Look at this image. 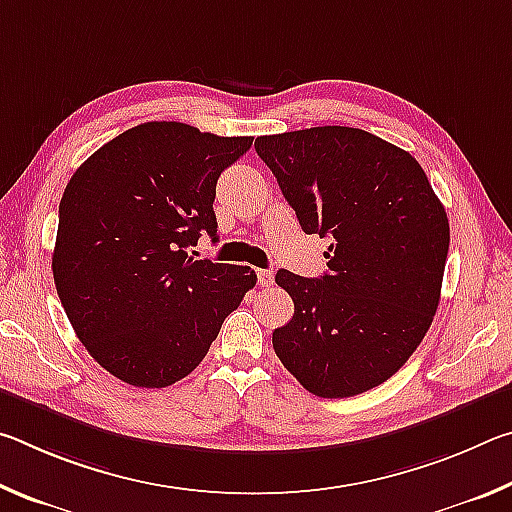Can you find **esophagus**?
Returning <instances> with one entry per match:
<instances>
[{"label":"esophagus","mask_w":512,"mask_h":512,"mask_svg":"<svg viewBox=\"0 0 512 512\" xmlns=\"http://www.w3.org/2000/svg\"><path fill=\"white\" fill-rule=\"evenodd\" d=\"M257 282H259V287H271V284H273V273L266 271V268H259V271H257Z\"/></svg>","instance_id":"34e87169"}]
</instances>
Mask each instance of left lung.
<instances>
[{
    "mask_svg": "<svg viewBox=\"0 0 512 512\" xmlns=\"http://www.w3.org/2000/svg\"><path fill=\"white\" fill-rule=\"evenodd\" d=\"M307 235L329 237L327 273L275 275L293 318L273 350L309 393L352 397L384 384L438 309L449 221L411 153L348 126L255 140Z\"/></svg>",
    "mask_w": 512,
    "mask_h": 512,
    "instance_id": "left-lung-1",
    "label": "left lung"
}]
</instances>
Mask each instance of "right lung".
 Here are the masks:
<instances>
[{
    "instance_id": "obj_1",
    "label": "right lung",
    "mask_w": 512,
    "mask_h": 512,
    "mask_svg": "<svg viewBox=\"0 0 512 512\" xmlns=\"http://www.w3.org/2000/svg\"><path fill=\"white\" fill-rule=\"evenodd\" d=\"M253 137L146 121L103 144L65 187L51 268L76 336L110 375L164 388L205 359L257 275L187 253L216 235V180Z\"/></svg>"
}]
</instances>
